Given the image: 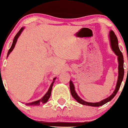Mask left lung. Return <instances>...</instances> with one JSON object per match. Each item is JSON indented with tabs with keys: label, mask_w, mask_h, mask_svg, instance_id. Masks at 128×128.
<instances>
[{
	"label": "left lung",
	"mask_w": 128,
	"mask_h": 128,
	"mask_svg": "<svg viewBox=\"0 0 128 128\" xmlns=\"http://www.w3.org/2000/svg\"><path fill=\"white\" fill-rule=\"evenodd\" d=\"M109 38L110 41V45H111V48L112 50L114 52V54L117 56V60H118V79H117V84H116V88L114 91L111 94V95L108 97V98H106V99L102 100L100 101L99 102H88L84 100L79 97L78 94L76 93L75 88H74V84H73L72 81L71 80H70V92H71L72 96L73 98L77 101L79 104H82V105H86V106H102L104 104H106L107 102H110L111 100L117 92H118V90H119L120 86H121L122 82L123 76H124V68H123V64H124V60H123V56L122 55V53L120 50L119 48H118V40L116 36L113 32V30H110L109 33Z\"/></svg>",
	"instance_id": "8db88e82"
}]
</instances>
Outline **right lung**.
Returning <instances> with one entry per match:
<instances>
[{"label":"right lung","mask_w":128,"mask_h":128,"mask_svg":"<svg viewBox=\"0 0 128 128\" xmlns=\"http://www.w3.org/2000/svg\"><path fill=\"white\" fill-rule=\"evenodd\" d=\"M24 27L20 29V30H19V31L18 32V33L16 34V36H14V40H13L12 46H11V48H10V50H9L8 52V54H7V57H8L9 55H10V54H11V52L13 50V49H14V47H15V46H16V42H17V39L18 38V37L20 36V34H21L22 32H23V30H24ZM56 79V78H54L53 79V82H52V84H50V87H49V90H48V92H47L45 94L44 96L42 97V99L34 101V102L28 103V104H26V105H28V106H29V105H30V106H32V105H34V106H36H36H38V105H40V104L41 103H42V104H45V103H46L47 102H48V100H49L50 97L53 84H54V82H55V80Z\"/></svg>","instance_id":"right-lung-1"}]
</instances>
